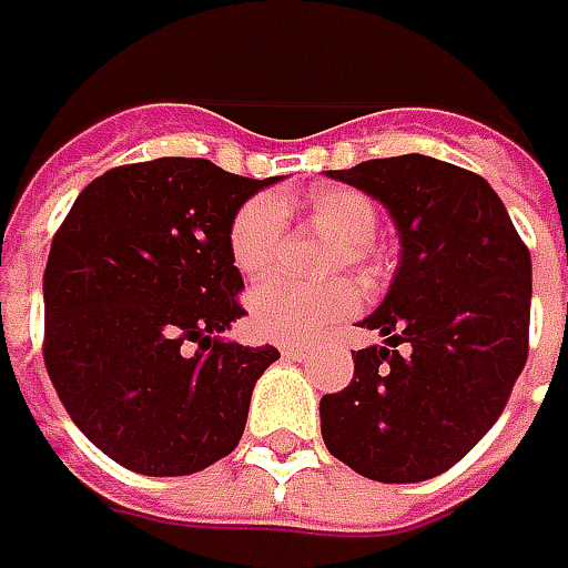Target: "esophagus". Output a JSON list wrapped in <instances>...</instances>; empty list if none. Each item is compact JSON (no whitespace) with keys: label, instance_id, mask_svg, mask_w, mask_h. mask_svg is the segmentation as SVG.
Listing matches in <instances>:
<instances>
[{"label":"esophagus","instance_id":"1","mask_svg":"<svg viewBox=\"0 0 568 568\" xmlns=\"http://www.w3.org/2000/svg\"><path fill=\"white\" fill-rule=\"evenodd\" d=\"M281 357H284V361H303V357H306V347H300V344H284V347H281Z\"/></svg>","mask_w":568,"mask_h":568}]
</instances>
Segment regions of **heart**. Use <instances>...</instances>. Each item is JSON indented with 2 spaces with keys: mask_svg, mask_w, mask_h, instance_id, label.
Returning a JSON list of instances; mask_svg holds the SVG:
<instances>
[{
  "mask_svg": "<svg viewBox=\"0 0 568 568\" xmlns=\"http://www.w3.org/2000/svg\"><path fill=\"white\" fill-rule=\"evenodd\" d=\"M287 202L272 195H252L236 207L227 230L230 262L246 277H262L277 265L284 211ZM310 221L328 233L341 250L335 252V268H369V243L379 227L376 205L357 189H322L306 202ZM361 294L351 281L328 284H296V281H268L250 294V325L258 338L277 344H310L328 325L351 316Z\"/></svg>",
  "mask_w": 568,
  "mask_h": 568,
  "instance_id": "b5f03b06",
  "label": "heart"
}]
</instances>
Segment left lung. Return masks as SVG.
Returning <instances> with one entry per match:
<instances>
[{
    "label": "left lung",
    "instance_id": "1",
    "mask_svg": "<svg viewBox=\"0 0 568 568\" xmlns=\"http://www.w3.org/2000/svg\"><path fill=\"white\" fill-rule=\"evenodd\" d=\"M328 176L388 207L402 258L361 322L385 347L357 351L351 385L318 402L322 439L369 480H429L484 439L521 376L531 252L490 183L462 166L402 154Z\"/></svg>",
    "mask_w": 568,
    "mask_h": 568
}]
</instances>
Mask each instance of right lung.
<instances>
[{
    "instance_id": "1",
    "label": "right lung",
    "mask_w": 568,
    "mask_h": 568,
    "mask_svg": "<svg viewBox=\"0 0 568 568\" xmlns=\"http://www.w3.org/2000/svg\"><path fill=\"white\" fill-rule=\"evenodd\" d=\"M274 180L202 158L113 166L55 230L43 363L78 429L122 468L183 477L240 443L255 379L281 354L221 338L243 316L227 230Z\"/></svg>"
}]
</instances>
